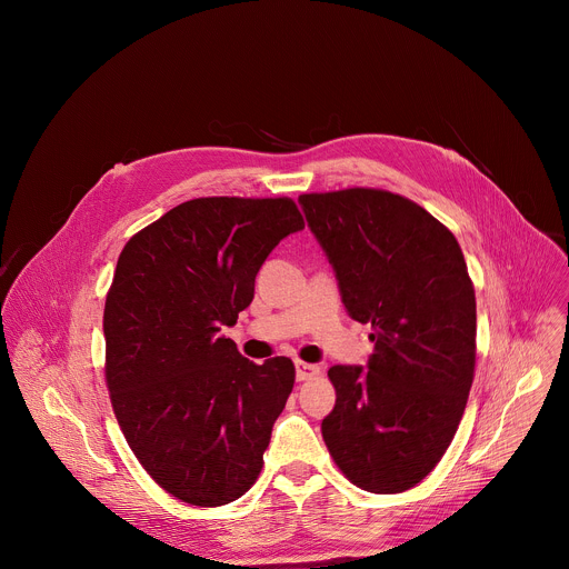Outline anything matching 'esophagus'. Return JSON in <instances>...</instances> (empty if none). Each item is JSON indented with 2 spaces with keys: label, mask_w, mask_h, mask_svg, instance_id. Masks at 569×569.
Instances as JSON below:
<instances>
[{
  "label": "esophagus",
  "mask_w": 569,
  "mask_h": 569,
  "mask_svg": "<svg viewBox=\"0 0 569 569\" xmlns=\"http://www.w3.org/2000/svg\"><path fill=\"white\" fill-rule=\"evenodd\" d=\"M319 376V367L317 365H308V362H297V380L303 382V380H312Z\"/></svg>",
  "instance_id": "1"
}]
</instances>
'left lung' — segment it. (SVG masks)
<instances>
[{"label": "left lung", "instance_id": "8db88e82", "mask_svg": "<svg viewBox=\"0 0 569 569\" xmlns=\"http://www.w3.org/2000/svg\"><path fill=\"white\" fill-rule=\"evenodd\" d=\"M342 303L371 323L367 369L336 365L321 437L349 481L402 493L441 461L475 376V288L452 231L382 189L299 196Z\"/></svg>", "mask_w": 569, "mask_h": 569}]
</instances>
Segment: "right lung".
I'll return each mask as SVG.
<instances>
[{"mask_svg": "<svg viewBox=\"0 0 569 569\" xmlns=\"http://www.w3.org/2000/svg\"><path fill=\"white\" fill-rule=\"evenodd\" d=\"M299 229L290 198H196L119 254L103 310L112 410L146 472L187 505H229L259 479L295 365H254L220 329L252 303L263 261Z\"/></svg>", "mask_w": 569, "mask_h": 569, "instance_id": "right-lung-1", "label": "right lung"}]
</instances>
